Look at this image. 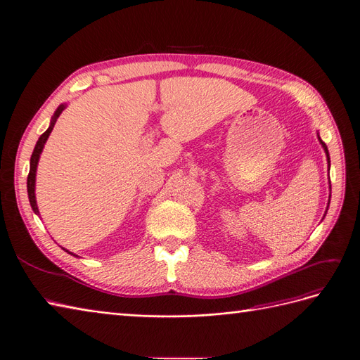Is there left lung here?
<instances>
[{
  "label": "left lung",
  "instance_id": "8db88e82",
  "mask_svg": "<svg viewBox=\"0 0 360 360\" xmlns=\"http://www.w3.org/2000/svg\"><path fill=\"white\" fill-rule=\"evenodd\" d=\"M319 141H321V143H322V146H323V150H325V153H326V157H328V163H329V153H328V146H326V143L321 139V136H319Z\"/></svg>",
  "mask_w": 360,
  "mask_h": 360
}]
</instances>
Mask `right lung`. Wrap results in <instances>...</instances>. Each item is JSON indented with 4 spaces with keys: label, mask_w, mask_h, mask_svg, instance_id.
I'll list each match as a JSON object with an SVG mask.
<instances>
[{
    "label": "right lung",
    "mask_w": 360,
    "mask_h": 360,
    "mask_svg": "<svg viewBox=\"0 0 360 360\" xmlns=\"http://www.w3.org/2000/svg\"><path fill=\"white\" fill-rule=\"evenodd\" d=\"M65 106H66V105H63V103L58 106V110L55 111V114H53V117H51V122H50L49 129L43 133L41 136L38 138L37 145H35V148H34V153H32V155H31V167H30V175H28V182H26V187H28V197H30L31 207H32V210L35 212L37 215H39V212H38L37 200H35V173H37V166H38L39 154H41V151H43V148H44V143H46L47 138L50 136V133H51L53 127H55V123H56L58 117H59V115L62 114V111L65 110ZM62 249H63V248H62ZM63 250H66V249H63ZM66 252H68V254H71V255H74L72 252H70V250H66ZM74 257H78V255H74Z\"/></svg>",
    "instance_id": "obj_1"
}]
</instances>
